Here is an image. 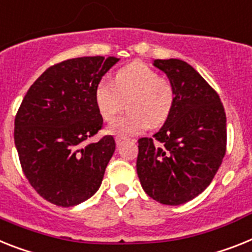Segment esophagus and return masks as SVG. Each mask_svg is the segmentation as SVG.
Masks as SVG:
<instances>
[{
  "mask_svg": "<svg viewBox=\"0 0 252 252\" xmlns=\"http://www.w3.org/2000/svg\"><path fill=\"white\" fill-rule=\"evenodd\" d=\"M124 141H126V138H122V137H116V138H115L116 146L123 145V143H124Z\"/></svg>",
  "mask_w": 252,
  "mask_h": 252,
  "instance_id": "34e87169",
  "label": "esophagus"
}]
</instances>
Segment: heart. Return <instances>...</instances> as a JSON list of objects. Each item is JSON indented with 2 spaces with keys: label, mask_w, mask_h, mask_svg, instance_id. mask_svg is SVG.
I'll list each match as a JSON object with an SVG mask.
<instances>
[{
  "label": "heart",
  "mask_w": 252,
  "mask_h": 252,
  "mask_svg": "<svg viewBox=\"0 0 252 252\" xmlns=\"http://www.w3.org/2000/svg\"><path fill=\"white\" fill-rule=\"evenodd\" d=\"M128 97L130 113L114 120L106 128L109 134L123 138L145 132L150 126H161L168 120L175 101L172 83L139 61L118 70L114 83L100 80L94 90L97 109L105 120L113 119Z\"/></svg>",
  "instance_id": "obj_1"
}]
</instances>
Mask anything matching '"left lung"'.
Masks as SVG:
<instances>
[{
    "label": "left lung",
    "mask_w": 252,
    "mask_h": 252,
    "mask_svg": "<svg viewBox=\"0 0 252 252\" xmlns=\"http://www.w3.org/2000/svg\"><path fill=\"white\" fill-rule=\"evenodd\" d=\"M175 101L154 138L138 139L137 174L150 197L181 205L204 192L225 155L227 118L219 94L186 61L155 60Z\"/></svg>",
    "instance_id": "obj_1"
}]
</instances>
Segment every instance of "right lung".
<instances>
[{
  "mask_svg": "<svg viewBox=\"0 0 252 252\" xmlns=\"http://www.w3.org/2000/svg\"><path fill=\"white\" fill-rule=\"evenodd\" d=\"M118 61L90 56L52 65L23 98L15 116V146L31 186L51 204L75 206L100 188L115 141L87 139L103 123L96 86Z\"/></svg>",
  "mask_w": 252,
  "mask_h": 252,
  "instance_id": "right-lung-1",
  "label": "right lung"
}]
</instances>
